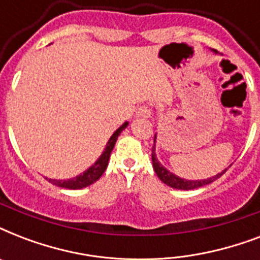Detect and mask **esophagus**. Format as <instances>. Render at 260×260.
I'll return each mask as SVG.
<instances>
[{"mask_svg":"<svg viewBox=\"0 0 260 260\" xmlns=\"http://www.w3.org/2000/svg\"><path fill=\"white\" fill-rule=\"evenodd\" d=\"M136 116L139 117H151V109L148 106H142V108H139L138 112H136Z\"/></svg>","mask_w":260,"mask_h":260,"instance_id":"1","label":"esophagus"}]
</instances>
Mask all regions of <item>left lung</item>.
<instances>
[{
	"label": "left lung",
	"instance_id": "1",
	"mask_svg": "<svg viewBox=\"0 0 260 260\" xmlns=\"http://www.w3.org/2000/svg\"><path fill=\"white\" fill-rule=\"evenodd\" d=\"M217 54V51H214ZM155 143H156V135H155L154 138V147H152V155H151V158H152V166H154V171L156 173L158 178L163 183H166L167 186H170L173 189H179V190H193V189H198V187H202V186L209 185L213 181L218 179V178L221 177L222 174L225 173V170H222L221 173L216 174L214 177H210L208 179H197V181H193V179H185V178H181L175 175V174L170 173V171L167 170L166 167L160 165V162L156 158V154H155Z\"/></svg>",
	"mask_w": 260,
	"mask_h": 260
}]
</instances>
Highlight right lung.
<instances>
[{
    "label": "right lung",
    "mask_w": 260,
    "mask_h": 260,
    "mask_svg": "<svg viewBox=\"0 0 260 260\" xmlns=\"http://www.w3.org/2000/svg\"><path fill=\"white\" fill-rule=\"evenodd\" d=\"M129 122L125 121L122 124L118 129L114 131V134L110 136V139L106 143V147L104 152L101 154V156L95 160L94 165L87 169V170L83 171L82 174H79L77 177L70 178V179H51V178H47L51 183H54V185L59 186V187H63V189H71V190H77V189H83V187H86V186H90L91 183H94L95 181H98L101 175L105 173L106 167H108V162H109L110 154H112V150L114 148V144L117 142V138L120 136L122 131L125 129L126 126H128Z\"/></svg>",
    "instance_id": "add662e5"
}]
</instances>
